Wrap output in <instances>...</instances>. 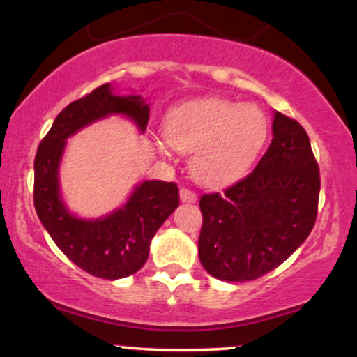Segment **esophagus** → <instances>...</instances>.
I'll return each mask as SVG.
<instances>
[{
  "instance_id": "34e87169",
  "label": "esophagus",
  "mask_w": 357,
  "mask_h": 357,
  "mask_svg": "<svg viewBox=\"0 0 357 357\" xmlns=\"http://www.w3.org/2000/svg\"><path fill=\"white\" fill-rule=\"evenodd\" d=\"M179 198H181L183 203H195L198 196H196V192L190 190V188H181V190H179Z\"/></svg>"
}]
</instances>
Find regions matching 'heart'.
<instances>
[{
    "label": "heart",
    "instance_id": "b5f03b06",
    "mask_svg": "<svg viewBox=\"0 0 357 357\" xmlns=\"http://www.w3.org/2000/svg\"><path fill=\"white\" fill-rule=\"evenodd\" d=\"M165 136L171 147L191 155V174L204 186L240 179L264 149L268 122L257 105L223 99L188 102L167 114ZM158 149L167 154L166 146Z\"/></svg>",
    "mask_w": 357,
    "mask_h": 357
}]
</instances>
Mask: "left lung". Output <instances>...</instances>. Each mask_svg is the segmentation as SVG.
Returning <instances> with one entry per match:
<instances>
[{
	"instance_id": "8db88e82",
	"label": "left lung",
	"mask_w": 357,
	"mask_h": 357,
	"mask_svg": "<svg viewBox=\"0 0 357 357\" xmlns=\"http://www.w3.org/2000/svg\"><path fill=\"white\" fill-rule=\"evenodd\" d=\"M272 144L247 178L199 199V261L225 282L272 272L304 243L317 218L319 165L305 129L275 112Z\"/></svg>"
}]
</instances>
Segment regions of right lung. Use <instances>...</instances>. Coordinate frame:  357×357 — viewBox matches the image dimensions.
Segmentation results:
<instances>
[{"label":"right lung","instance_id":"add662e5","mask_svg":"<svg viewBox=\"0 0 357 357\" xmlns=\"http://www.w3.org/2000/svg\"><path fill=\"white\" fill-rule=\"evenodd\" d=\"M112 114L132 119L144 132L149 104L141 96H114L110 84L68 104L40 142L33 186L36 215L56 247L77 267L107 280L132 275L146 264L151 240L179 204L176 183L142 181L124 206L104 218L82 220L67 210L59 186L65 141L82 127Z\"/></svg>","mask_w":357,"mask_h":357}]
</instances>
